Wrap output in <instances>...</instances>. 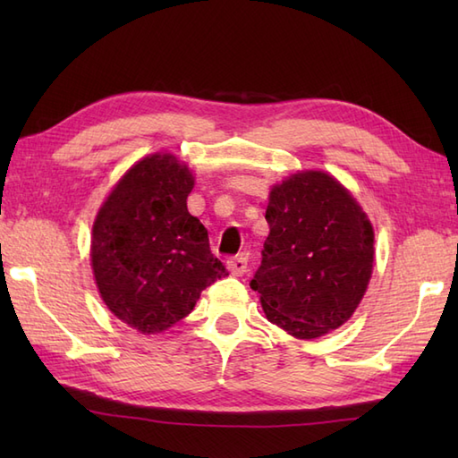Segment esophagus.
I'll return each mask as SVG.
<instances>
[{
    "instance_id": "obj_1",
    "label": "esophagus",
    "mask_w": 458,
    "mask_h": 458,
    "mask_svg": "<svg viewBox=\"0 0 458 458\" xmlns=\"http://www.w3.org/2000/svg\"><path fill=\"white\" fill-rule=\"evenodd\" d=\"M228 269H230V274L236 276V277L244 276L246 269H248V258H246L244 254L230 258V259H228Z\"/></svg>"
}]
</instances>
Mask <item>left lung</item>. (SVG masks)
<instances>
[{
	"label": "left lung",
	"mask_w": 458,
	"mask_h": 458,
	"mask_svg": "<svg viewBox=\"0 0 458 458\" xmlns=\"http://www.w3.org/2000/svg\"><path fill=\"white\" fill-rule=\"evenodd\" d=\"M269 236L250 281L267 318L297 338H317L350 318L374 267V232L336 179L299 173L271 189Z\"/></svg>",
	"instance_id": "8db88e82"
}]
</instances>
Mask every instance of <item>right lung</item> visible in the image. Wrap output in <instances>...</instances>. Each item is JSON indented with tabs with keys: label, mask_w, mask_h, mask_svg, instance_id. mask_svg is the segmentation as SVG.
<instances>
[{
	"label": "right lung",
	"mask_w": 458,
	"mask_h": 458,
	"mask_svg": "<svg viewBox=\"0 0 458 458\" xmlns=\"http://www.w3.org/2000/svg\"><path fill=\"white\" fill-rule=\"evenodd\" d=\"M194 179L171 155H151L123 174L92 228V269L104 303L143 335L187 317L228 271L208 232L187 208Z\"/></svg>",
	"instance_id": "right-lung-1"
}]
</instances>
